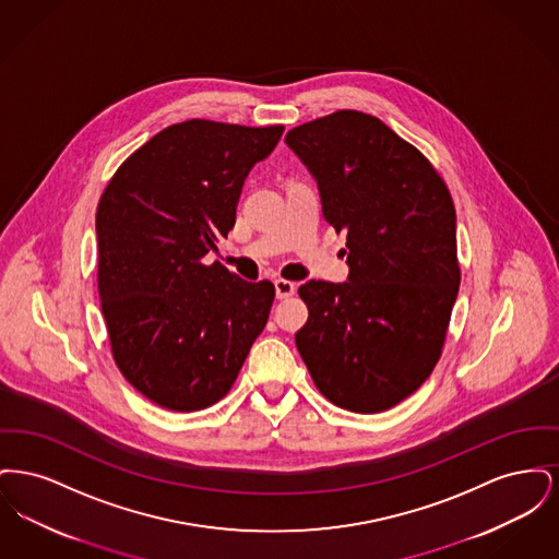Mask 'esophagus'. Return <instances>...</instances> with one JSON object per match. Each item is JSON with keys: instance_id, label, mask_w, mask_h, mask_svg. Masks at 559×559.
<instances>
[{"instance_id": "obj_1", "label": "esophagus", "mask_w": 559, "mask_h": 559, "mask_svg": "<svg viewBox=\"0 0 559 559\" xmlns=\"http://www.w3.org/2000/svg\"><path fill=\"white\" fill-rule=\"evenodd\" d=\"M274 289H276V297H278V299H287V297H292L297 287H295V283H292V281L276 278V281H274Z\"/></svg>"}]
</instances>
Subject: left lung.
I'll return each mask as SVG.
<instances>
[{
    "mask_svg": "<svg viewBox=\"0 0 559 559\" xmlns=\"http://www.w3.org/2000/svg\"><path fill=\"white\" fill-rule=\"evenodd\" d=\"M287 146L346 233V283L308 281L295 333L320 394L352 413L408 399L440 360L461 270L456 213L433 165L377 117L337 110L293 128Z\"/></svg>",
    "mask_w": 559,
    "mask_h": 559,
    "instance_id": "left-lung-1",
    "label": "left lung"
}]
</instances>
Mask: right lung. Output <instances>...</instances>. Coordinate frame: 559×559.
Instances as JSON below:
<instances>
[{
    "label": "right lung",
    "instance_id": "right-lung-1",
    "mask_svg": "<svg viewBox=\"0 0 559 559\" xmlns=\"http://www.w3.org/2000/svg\"><path fill=\"white\" fill-rule=\"evenodd\" d=\"M283 126L190 119L119 165L96 212L98 293L115 365L163 408L190 413L224 399L266 326L270 281L205 264L235 226L247 174Z\"/></svg>",
    "mask_w": 559,
    "mask_h": 559
}]
</instances>
